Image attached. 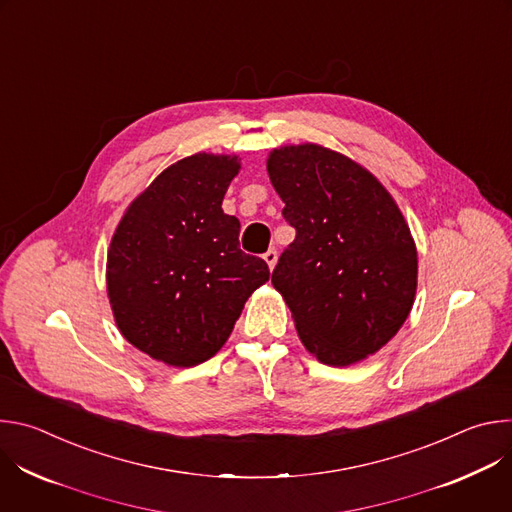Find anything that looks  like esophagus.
<instances>
[{"instance_id":"obj_1","label":"esophagus","mask_w":512,"mask_h":512,"mask_svg":"<svg viewBox=\"0 0 512 512\" xmlns=\"http://www.w3.org/2000/svg\"><path fill=\"white\" fill-rule=\"evenodd\" d=\"M263 259H265V263L269 265V269H273L275 263H277V251H275V249H269V251L263 255Z\"/></svg>"}]
</instances>
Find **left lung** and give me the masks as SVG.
Returning a JSON list of instances; mask_svg holds the SVG:
<instances>
[{
    "instance_id": "left-lung-1",
    "label": "left lung",
    "mask_w": 512,
    "mask_h": 512,
    "mask_svg": "<svg viewBox=\"0 0 512 512\" xmlns=\"http://www.w3.org/2000/svg\"><path fill=\"white\" fill-rule=\"evenodd\" d=\"M267 174L296 229L271 283L302 344L330 367L379 352L417 291V247L395 198L367 168L320 143L271 150Z\"/></svg>"
}]
</instances>
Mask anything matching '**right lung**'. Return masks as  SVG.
<instances>
[{"mask_svg":"<svg viewBox=\"0 0 512 512\" xmlns=\"http://www.w3.org/2000/svg\"><path fill=\"white\" fill-rule=\"evenodd\" d=\"M239 156L206 154L168 166L133 198L107 251L115 324L137 350L168 367H194L229 340L245 302L269 279L239 249V218L223 198Z\"/></svg>","mask_w":512,"mask_h":512,"instance_id":"1","label":"right lung"}]
</instances>
